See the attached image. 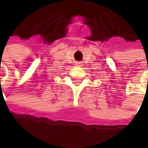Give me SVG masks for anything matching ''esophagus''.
<instances>
[{
  "instance_id": "obj_1",
  "label": "esophagus",
  "mask_w": 148,
  "mask_h": 148,
  "mask_svg": "<svg viewBox=\"0 0 148 148\" xmlns=\"http://www.w3.org/2000/svg\"><path fill=\"white\" fill-rule=\"evenodd\" d=\"M75 65L77 66H82L83 64L82 62H75Z\"/></svg>"
}]
</instances>
